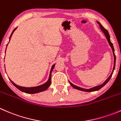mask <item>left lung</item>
Wrapping results in <instances>:
<instances>
[{
	"mask_svg": "<svg viewBox=\"0 0 121 121\" xmlns=\"http://www.w3.org/2000/svg\"><path fill=\"white\" fill-rule=\"evenodd\" d=\"M97 22V23H98V24H99V26H100V28H101V30H102V31H103V33H104V35H105L106 38H107V41H108V43H109V46H111V47L112 50V52H113V57H114V61H113V68L112 72V73H111V75H109V77H108V78H107V80H105V82H104L103 84H101V85H98V86H94V87H93V88H90V89H85V88H82L79 87V86H76V85H74V84H73L71 83V82H69V84H71V86H73V88H74L77 89V90H80V91H85V92H92V91H98V90H100V89H101V88L103 87V86H104V85H105V84H107V82H108V81H109V80H110V78H111L112 75V74H113V71H114L115 67L116 57H115V53H114V48H113V46L112 43L111 41V40H110V36H109V33H108V31H107V30H106V29H105V28L104 27L102 26V25H101V23H100L99 22Z\"/></svg>",
	"mask_w": 121,
	"mask_h": 121,
	"instance_id": "8db88e82",
	"label": "left lung"
}]
</instances>
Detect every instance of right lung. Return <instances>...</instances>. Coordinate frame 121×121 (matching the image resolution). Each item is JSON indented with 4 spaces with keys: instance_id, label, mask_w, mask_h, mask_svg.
I'll return each mask as SVG.
<instances>
[{
    "instance_id": "right-lung-1",
    "label": "right lung",
    "mask_w": 121,
    "mask_h": 121,
    "mask_svg": "<svg viewBox=\"0 0 121 121\" xmlns=\"http://www.w3.org/2000/svg\"><path fill=\"white\" fill-rule=\"evenodd\" d=\"M17 28L14 29V30H13V31H12V34H11L10 36L9 41H10V40L11 37H12V35H13V33H14V31H15V30ZM8 44H9V43H8ZM8 44H7V46L8 45ZM55 65H56V64H54V65H53V66L52 67L50 72V76H49V78H48V81H47L46 83L42 84V85H39V86H34V87H23V86H19V85H16V84L15 83H14V82H13V81H12L10 78H9V80H10V81L12 82V83L13 84V85H14V86L17 88L19 89L20 91H22V92H26V93H27V94H36V93H38V92H42V91H45V90H47V89L49 87L50 85L51 78H52V71L53 70L54 68Z\"/></svg>"
}]
</instances>
